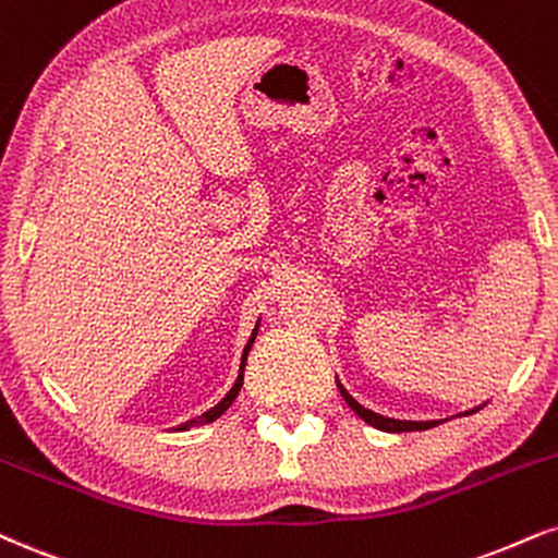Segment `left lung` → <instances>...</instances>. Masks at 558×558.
Segmentation results:
<instances>
[{
    "mask_svg": "<svg viewBox=\"0 0 558 558\" xmlns=\"http://www.w3.org/2000/svg\"><path fill=\"white\" fill-rule=\"evenodd\" d=\"M338 389H340V395H343V398H345L348 405H351V411L359 415V418H364L368 426L381 428V432H392V434H400V432H424V428H432V426L439 424V421H398V418H385V415L372 413V411H368V408L359 405V402H355L351 395L345 392L343 385H338Z\"/></svg>",
    "mask_w": 558,
    "mask_h": 558,
    "instance_id": "1",
    "label": "left lung"
}]
</instances>
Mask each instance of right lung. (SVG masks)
<instances>
[{
  "label": "right lung",
  "mask_w": 558,
  "mask_h": 558,
  "mask_svg": "<svg viewBox=\"0 0 558 558\" xmlns=\"http://www.w3.org/2000/svg\"><path fill=\"white\" fill-rule=\"evenodd\" d=\"M254 338H257V327H254V332H252L250 343H246V348H244V355H241V372H239V379H236V385L231 387V392H228L226 398L220 400L218 405H215V408H210V411H207V413L197 415V418H192V421H186V424H181V426H179L181 432H186V428H192V426H199V424H210V421L220 418V415H223V413L228 411V408H231V402L236 400V395L241 392V385H244V366H246V355H250V351H252V343H254Z\"/></svg>",
  "instance_id": "1"
}]
</instances>
